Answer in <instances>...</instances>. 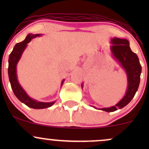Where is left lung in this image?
<instances>
[{
	"label": "left lung",
	"instance_id": "8db88e82",
	"mask_svg": "<svg viewBox=\"0 0 149 149\" xmlns=\"http://www.w3.org/2000/svg\"><path fill=\"white\" fill-rule=\"evenodd\" d=\"M113 45L111 50L114 58L117 59L125 71L127 76V90L125 95L117 104L111 107L102 108L100 110L113 112L125 107L130 102L137 91L140 83L141 66L137 55L131 50L129 41L126 39L113 38L111 40ZM94 108L97 109L96 107Z\"/></svg>",
	"mask_w": 149,
	"mask_h": 149
}]
</instances>
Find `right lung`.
I'll list each match as a JSON object with an SVG mask.
<instances>
[{
    "mask_svg": "<svg viewBox=\"0 0 149 149\" xmlns=\"http://www.w3.org/2000/svg\"><path fill=\"white\" fill-rule=\"evenodd\" d=\"M39 36H40V34H35V35L29 34L26 37L24 40L15 45L13 50L10 53L9 59H8V76H9L11 88L13 89L15 95L22 103L28 106L29 107L35 109H41L50 107L55 103V102H38V101L31 98L19 83L17 76V64L22 57V53L26 47L27 43H29L31 40V39ZM64 81V80L61 83V85Z\"/></svg>",
    "mask_w": 149,
    "mask_h": 149,
    "instance_id": "right-lung-1",
    "label": "right lung"
}]
</instances>
